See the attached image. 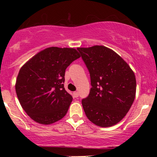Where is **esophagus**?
Here are the masks:
<instances>
[{
  "mask_svg": "<svg viewBox=\"0 0 157 157\" xmlns=\"http://www.w3.org/2000/svg\"><path fill=\"white\" fill-rule=\"evenodd\" d=\"M74 94V96L75 98H77L78 96V93L77 91L74 92V94Z\"/></svg>",
  "mask_w": 157,
  "mask_h": 157,
  "instance_id": "esophagus-1",
  "label": "esophagus"
}]
</instances>
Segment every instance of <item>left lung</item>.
<instances>
[{"instance_id": "obj_1", "label": "left lung", "mask_w": 157, "mask_h": 157, "mask_svg": "<svg viewBox=\"0 0 157 157\" xmlns=\"http://www.w3.org/2000/svg\"><path fill=\"white\" fill-rule=\"evenodd\" d=\"M91 77L89 95L82 100L88 119L101 127H110L124 119L134 102L136 81L128 64L104 46L77 48Z\"/></svg>"}]
</instances>
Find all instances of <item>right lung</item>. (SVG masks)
Masks as SVG:
<instances>
[{
	"mask_svg": "<svg viewBox=\"0 0 157 157\" xmlns=\"http://www.w3.org/2000/svg\"><path fill=\"white\" fill-rule=\"evenodd\" d=\"M80 57L76 48L49 47L21 68L15 86L16 94L34 121L48 125L65 117L73 100L64 88L65 71Z\"/></svg>",
	"mask_w": 157,
	"mask_h": 157,
	"instance_id": "1",
	"label": "right lung"
}]
</instances>
